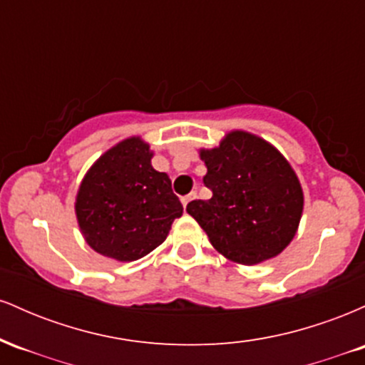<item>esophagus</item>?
Listing matches in <instances>:
<instances>
[{"instance_id":"obj_1","label":"esophagus","mask_w":365,"mask_h":365,"mask_svg":"<svg viewBox=\"0 0 365 365\" xmlns=\"http://www.w3.org/2000/svg\"><path fill=\"white\" fill-rule=\"evenodd\" d=\"M197 197V192H190V194L188 195H185V197H182V204H183V207L187 209V204L190 202V200H194Z\"/></svg>"}]
</instances>
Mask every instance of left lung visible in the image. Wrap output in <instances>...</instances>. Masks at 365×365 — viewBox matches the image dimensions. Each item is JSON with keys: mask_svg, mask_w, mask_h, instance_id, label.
Instances as JSON below:
<instances>
[{"mask_svg": "<svg viewBox=\"0 0 365 365\" xmlns=\"http://www.w3.org/2000/svg\"><path fill=\"white\" fill-rule=\"evenodd\" d=\"M209 200H192L187 212L217 252L252 266L274 257L292 242L304 195L292 166L273 145L232 132L220 148L200 150Z\"/></svg>", "mask_w": 365, "mask_h": 365, "instance_id": "8db88e82", "label": "left lung"}]
</instances>
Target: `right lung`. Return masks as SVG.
Listing matches in <instances>:
<instances>
[{"label":"right lung","mask_w":365,"mask_h":365,"mask_svg":"<svg viewBox=\"0 0 365 365\" xmlns=\"http://www.w3.org/2000/svg\"><path fill=\"white\" fill-rule=\"evenodd\" d=\"M149 145L127 139L89 170L77 195V220L96 252L137 261L165 242L183 206L171 180L150 166Z\"/></svg>","instance_id":"add662e5"}]
</instances>
